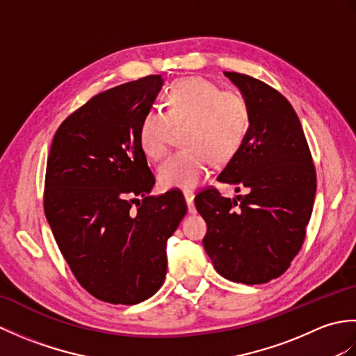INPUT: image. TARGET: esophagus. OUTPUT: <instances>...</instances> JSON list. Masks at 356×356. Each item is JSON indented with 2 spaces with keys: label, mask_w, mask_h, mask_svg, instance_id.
Masks as SVG:
<instances>
[{
  "label": "esophagus",
  "mask_w": 356,
  "mask_h": 356,
  "mask_svg": "<svg viewBox=\"0 0 356 356\" xmlns=\"http://www.w3.org/2000/svg\"><path fill=\"white\" fill-rule=\"evenodd\" d=\"M184 197L186 200V205H188V213L190 214H195V207H194V194L186 191L184 193Z\"/></svg>",
  "instance_id": "34e87169"
}]
</instances>
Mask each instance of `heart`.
<instances>
[{"instance_id": "obj_1", "label": "heart", "mask_w": 356, "mask_h": 356, "mask_svg": "<svg viewBox=\"0 0 356 356\" xmlns=\"http://www.w3.org/2000/svg\"><path fill=\"white\" fill-rule=\"evenodd\" d=\"M165 113L149 110L139 125V145L151 161L168 151L171 125H185L182 143L157 171L163 190H193L216 163L237 154L251 128V107L237 90H220L202 76L174 81L163 95Z\"/></svg>"}]
</instances>
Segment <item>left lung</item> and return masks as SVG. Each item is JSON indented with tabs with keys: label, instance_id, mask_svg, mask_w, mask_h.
Listing matches in <instances>:
<instances>
[{
	"label": "left lung",
	"instance_id": "8db88e82",
	"mask_svg": "<svg viewBox=\"0 0 356 356\" xmlns=\"http://www.w3.org/2000/svg\"><path fill=\"white\" fill-rule=\"evenodd\" d=\"M251 107V128L218 182L248 194L222 197L216 188L195 195L208 231L203 246L222 277L261 284L289 268L303 246L316 174L297 113L264 82L225 72Z\"/></svg>",
	"mask_w": 356,
	"mask_h": 356
}]
</instances>
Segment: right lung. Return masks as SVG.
<instances>
[{
  "label": "right lung",
  "mask_w": 356,
  "mask_h": 356,
  "mask_svg": "<svg viewBox=\"0 0 356 356\" xmlns=\"http://www.w3.org/2000/svg\"><path fill=\"white\" fill-rule=\"evenodd\" d=\"M162 86L149 74L93 96L51 142L44 213L73 275L105 303L153 297L166 275V240L186 214L177 191L148 195L156 179L139 125Z\"/></svg>",
  "instance_id": "add662e5"
}]
</instances>
